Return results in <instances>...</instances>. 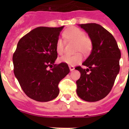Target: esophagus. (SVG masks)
<instances>
[{
	"label": "esophagus",
	"instance_id": "obj_1",
	"mask_svg": "<svg viewBox=\"0 0 129 129\" xmlns=\"http://www.w3.org/2000/svg\"><path fill=\"white\" fill-rule=\"evenodd\" d=\"M69 69H70V71H74V69H75V67H74V66H69Z\"/></svg>",
	"mask_w": 129,
	"mask_h": 129
}]
</instances>
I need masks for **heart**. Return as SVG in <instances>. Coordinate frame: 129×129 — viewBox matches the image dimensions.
Instances as JSON below:
<instances>
[{
	"mask_svg": "<svg viewBox=\"0 0 129 129\" xmlns=\"http://www.w3.org/2000/svg\"><path fill=\"white\" fill-rule=\"evenodd\" d=\"M63 37L67 42L75 43V52H80L84 55H88L92 49V41L88 36H85L82 30L76 27H71L67 28L62 34ZM65 42L59 38L56 42V51L59 55H62L64 51ZM82 55L77 53L73 55H63L59 58V62L74 66L82 60Z\"/></svg>",
	"mask_w": 129,
	"mask_h": 129,
	"instance_id": "1",
	"label": "heart"
}]
</instances>
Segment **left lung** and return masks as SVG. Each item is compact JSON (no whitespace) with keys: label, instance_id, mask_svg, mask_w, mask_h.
<instances>
[{"label":"left lung","instance_id":"1","mask_svg":"<svg viewBox=\"0 0 129 129\" xmlns=\"http://www.w3.org/2000/svg\"><path fill=\"white\" fill-rule=\"evenodd\" d=\"M79 25L88 34L93 46L91 54L82 63L88 68H75L80 72L76 81L77 93L84 101L96 102L106 97L114 85L120 70V50L114 36L101 25Z\"/></svg>","mask_w":129,"mask_h":129}]
</instances>
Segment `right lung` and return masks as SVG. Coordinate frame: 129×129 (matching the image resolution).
<instances>
[{"label": "right lung", "mask_w": 129, "mask_h": 129, "mask_svg": "<svg viewBox=\"0 0 129 129\" xmlns=\"http://www.w3.org/2000/svg\"><path fill=\"white\" fill-rule=\"evenodd\" d=\"M63 26L39 27L19 40L13 54L14 72L24 93L38 102H48L59 93L58 83L70 72L68 65L54 64L56 42ZM51 69L48 70V67Z\"/></svg>", "instance_id": "add662e5"}]
</instances>
